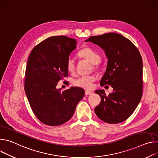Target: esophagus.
<instances>
[{
	"label": "esophagus",
	"mask_w": 158,
	"mask_h": 158,
	"mask_svg": "<svg viewBox=\"0 0 158 158\" xmlns=\"http://www.w3.org/2000/svg\"><path fill=\"white\" fill-rule=\"evenodd\" d=\"M85 95H91L92 94V92H90V91H88V90H86L85 91Z\"/></svg>",
	"instance_id": "34e87169"
}]
</instances>
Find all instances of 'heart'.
Returning <instances> with one entry per match:
<instances>
[{
	"instance_id": "obj_1",
	"label": "heart",
	"mask_w": 158,
	"mask_h": 158,
	"mask_svg": "<svg viewBox=\"0 0 158 158\" xmlns=\"http://www.w3.org/2000/svg\"><path fill=\"white\" fill-rule=\"evenodd\" d=\"M78 56L81 59L86 60L92 63L93 68L95 70L100 69L101 56L96 51L92 48L86 46L80 49L78 52ZM66 67L68 72L73 73L75 71L76 66L75 61L72 58H69L66 64ZM96 80V77L94 75H86L79 77L73 81L75 86L84 89H91L93 88V83Z\"/></svg>"
}]
</instances>
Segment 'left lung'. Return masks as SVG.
<instances>
[{
	"label": "left lung",
	"instance_id": "obj_1",
	"mask_svg": "<svg viewBox=\"0 0 158 158\" xmlns=\"http://www.w3.org/2000/svg\"><path fill=\"white\" fill-rule=\"evenodd\" d=\"M90 41L101 47L108 58L106 72L100 85H111L114 92L95 91L101 102L95 109L97 117L109 124H117L128 118L143 95V60L136 46L122 35L110 32L90 37Z\"/></svg>",
	"mask_w": 158,
	"mask_h": 158
}]
</instances>
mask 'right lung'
Here are the masks:
<instances>
[{"label": "right lung", "instance_id": "1", "mask_svg": "<svg viewBox=\"0 0 158 158\" xmlns=\"http://www.w3.org/2000/svg\"><path fill=\"white\" fill-rule=\"evenodd\" d=\"M77 41L51 36L31 51L26 69L24 90L32 112L45 125L58 126L73 116L85 91L79 87L61 91L58 82L68 75L66 67Z\"/></svg>", "mask_w": 158, "mask_h": 158}]
</instances>
